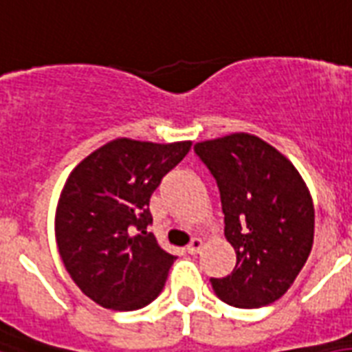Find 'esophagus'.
Returning a JSON list of instances; mask_svg holds the SVG:
<instances>
[{
  "label": "esophagus",
  "mask_w": 352,
  "mask_h": 352,
  "mask_svg": "<svg viewBox=\"0 0 352 352\" xmlns=\"http://www.w3.org/2000/svg\"><path fill=\"white\" fill-rule=\"evenodd\" d=\"M201 244H204V242H201V239L195 236V239H192V241L189 242V246L185 248V250H187V253H190V255H196V253L200 252Z\"/></svg>",
  "instance_id": "34e87169"
}]
</instances>
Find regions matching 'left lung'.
<instances>
[{
    "label": "left lung",
    "instance_id": "obj_1",
    "mask_svg": "<svg viewBox=\"0 0 352 352\" xmlns=\"http://www.w3.org/2000/svg\"><path fill=\"white\" fill-rule=\"evenodd\" d=\"M195 154L217 182L224 235L236 253L231 275L211 279L214 294L239 309L274 303L312 250L314 206L292 163L250 133L201 141Z\"/></svg>",
    "mask_w": 352,
    "mask_h": 352
}]
</instances>
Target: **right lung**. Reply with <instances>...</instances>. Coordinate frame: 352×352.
I'll list each match as a JSON object with an SVG mask.
<instances>
[{
	"label": "right lung",
	"mask_w": 352,
	"mask_h": 352,
	"mask_svg": "<svg viewBox=\"0 0 352 352\" xmlns=\"http://www.w3.org/2000/svg\"><path fill=\"white\" fill-rule=\"evenodd\" d=\"M190 141L116 139L91 152L65 182L54 220L67 274L95 303L138 310L162 294L176 261L148 231V201Z\"/></svg>",
	"instance_id": "1"
}]
</instances>
